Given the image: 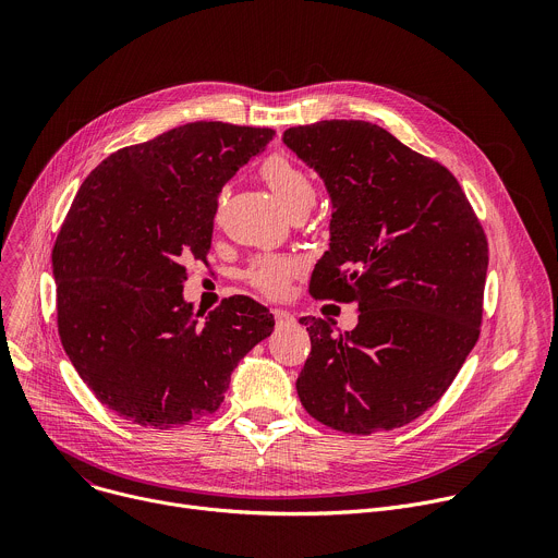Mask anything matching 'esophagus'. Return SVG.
I'll list each match as a JSON object with an SVG mask.
<instances>
[{"label":"esophagus","mask_w":558,"mask_h":558,"mask_svg":"<svg viewBox=\"0 0 558 558\" xmlns=\"http://www.w3.org/2000/svg\"><path fill=\"white\" fill-rule=\"evenodd\" d=\"M275 324H277V328L292 326L294 324V315L288 313V311H275Z\"/></svg>","instance_id":"obj_1"}]
</instances>
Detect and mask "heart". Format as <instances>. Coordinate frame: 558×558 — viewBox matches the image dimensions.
I'll list each match as a JSON object with an SVG mask.
<instances>
[{
  "instance_id": "obj_1",
  "label": "heart",
  "mask_w": 558,
  "mask_h": 558,
  "mask_svg": "<svg viewBox=\"0 0 558 558\" xmlns=\"http://www.w3.org/2000/svg\"><path fill=\"white\" fill-rule=\"evenodd\" d=\"M259 174L288 213L303 210V208L311 210V206L317 199V185L313 177L307 174L292 157L283 153H275L266 157L259 166ZM292 275H294V264L277 255L257 257L245 270L247 283L272 299H279L288 292Z\"/></svg>"
}]
</instances>
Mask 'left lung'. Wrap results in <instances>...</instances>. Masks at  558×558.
<instances>
[{"label":"left lung","mask_w":558,"mask_h":558,"mask_svg":"<svg viewBox=\"0 0 558 558\" xmlns=\"http://www.w3.org/2000/svg\"><path fill=\"white\" fill-rule=\"evenodd\" d=\"M324 179L330 251L313 296L354 301L359 324L301 317L307 414L348 435L401 427L435 405L478 339L487 239L454 174L377 123L330 119L283 133Z\"/></svg>","instance_id":"left-lung-1"}]
</instances>
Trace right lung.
<instances>
[{
	"label": "right lung",
	"mask_w": 558,
	"mask_h": 558,
	"mask_svg": "<svg viewBox=\"0 0 558 558\" xmlns=\"http://www.w3.org/2000/svg\"><path fill=\"white\" fill-rule=\"evenodd\" d=\"M272 129L193 121L106 157L57 234V328L71 363L117 416L168 429L213 414L236 363L275 317L251 296L208 313L183 301L185 262L206 264L217 197Z\"/></svg>",
	"instance_id": "1"
}]
</instances>
